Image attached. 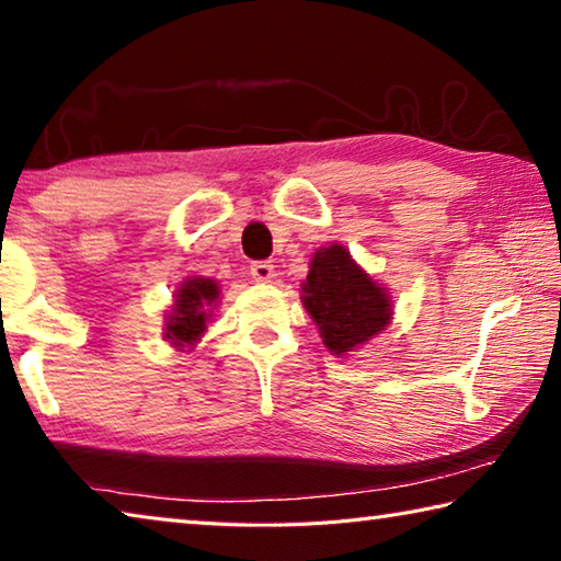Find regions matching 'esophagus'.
<instances>
[{"mask_svg":"<svg viewBox=\"0 0 561 561\" xmlns=\"http://www.w3.org/2000/svg\"><path fill=\"white\" fill-rule=\"evenodd\" d=\"M250 272H252V279L254 282H264V284L277 277V274H274V264L272 262H252Z\"/></svg>","mask_w":561,"mask_h":561,"instance_id":"34e87169","label":"esophagus"}]
</instances>
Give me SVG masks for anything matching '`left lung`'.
<instances>
[{
  "label": "left lung",
  "mask_w": 561,
  "mask_h": 561,
  "mask_svg": "<svg viewBox=\"0 0 561 561\" xmlns=\"http://www.w3.org/2000/svg\"><path fill=\"white\" fill-rule=\"evenodd\" d=\"M301 301L319 327L324 346L344 356L366 344L391 321V297L351 260L346 247L331 244L314 252Z\"/></svg>",
  "instance_id": "left-lung-1"
}]
</instances>
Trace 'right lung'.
<instances>
[{"mask_svg":"<svg viewBox=\"0 0 561 561\" xmlns=\"http://www.w3.org/2000/svg\"><path fill=\"white\" fill-rule=\"evenodd\" d=\"M220 299V284L207 277H187L175 291V304L170 307L165 339L175 348H193L205 334L207 321H210V309Z\"/></svg>","mask_w":561,"mask_h":561,"instance_id":"add662e5","label":"right lung"}]
</instances>
